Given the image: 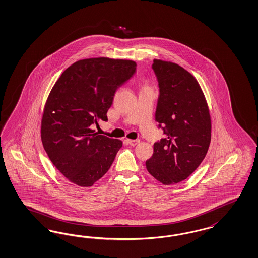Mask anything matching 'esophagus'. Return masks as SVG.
I'll return each instance as SVG.
<instances>
[{
  "label": "esophagus",
  "mask_w": 258,
  "mask_h": 258,
  "mask_svg": "<svg viewBox=\"0 0 258 258\" xmlns=\"http://www.w3.org/2000/svg\"><path fill=\"white\" fill-rule=\"evenodd\" d=\"M127 142H128V143H129L130 145L135 146V145H137V144L140 143V140H127Z\"/></svg>",
  "instance_id": "esophagus-1"
}]
</instances>
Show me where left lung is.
Listing matches in <instances>:
<instances>
[{
    "instance_id": "8db88e82",
    "label": "left lung",
    "mask_w": 258,
    "mask_h": 258,
    "mask_svg": "<svg viewBox=\"0 0 258 258\" xmlns=\"http://www.w3.org/2000/svg\"><path fill=\"white\" fill-rule=\"evenodd\" d=\"M152 68L159 87L156 120L166 137L155 142L146 168L159 182L172 185L186 179L205 158L211 142V116L191 73L161 59H154Z\"/></svg>"
}]
</instances>
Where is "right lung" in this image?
<instances>
[{"instance_id":"add662e5","label":"right lung","mask_w":258,"mask_h":258,"mask_svg":"<svg viewBox=\"0 0 258 258\" xmlns=\"http://www.w3.org/2000/svg\"><path fill=\"white\" fill-rule=\"evenodd\" d=\"M129 59L85 58L58 78L46 100L41 126L50 160L71 182L90 187L107 173L122 142L92 129L107 121L116 89L136 73Z\"/></svg>"}]
</instances>
